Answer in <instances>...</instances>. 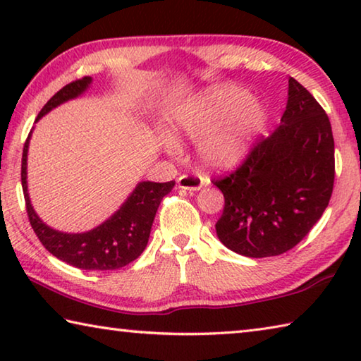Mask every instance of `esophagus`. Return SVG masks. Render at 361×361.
Wrapping results in <instances>:
<instances>
[{"label": "esophagus", "instance_id": "34e87169", "mask_svg": "<svg viewBox=\"0 0 361 361\" xmlns=\"http://www.w3.org/2000/svg\"><path fill=\"white\" fill-rule=\"evenodd\" d=\"M204 181L199 175H181L176 180V186L180 189H186V191H199L202 188Z\"/></svg>", "mask_w": 361, "mask_h": 361}]
</instances>
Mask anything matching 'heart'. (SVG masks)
Instances as JSON below:
<instances>
[{
    "instance_id": "b5f03b06",
    "label": "heart",
    "mask_w": 361,
    "mask_h": 361,
    "mask_svg": "<svg viewBox=\"0 0 361 361\" xmlns=\"http://www.w3.org/2000/svg\"><path fill=\"white\" fill-rule=\"evenodd\" d=\"M267 121V108L237 84L215 85L183 100L170 113L169 127L176 137L199 140L197 154L205 167L231 170L245 161L258 132ZM169 151L178 149L172 137Z\"/></svg>"
}]
</instances>
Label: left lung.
<instances>
[{"label": "left lung", "mask_w": 361, "mask_h": 361, "mask_svg": "<svg viewBox=\"0 0 361 361\" xmlns=\"http://www.w3.org/2000/svg\"><path fill=\"white\" fill-rule=\"evenodd\" d=\"M333 183L331 124L312 94L290 78L280 126L234 173L215 181L224 195L218 239L248 258L288 252L322 218Z\"/></svg>", "instance_id": "8db88e82"}]
</instances>
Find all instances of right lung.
Here are the masks:
<instances>
[{
	"label": "right lung",
	"instance_id": "add662e5",
	"mask_svg": "<svg viewBox=\"0 0 361 361\" xmlns=\"http://www.w3.org/2000/svg\"><path fill=\"white\" fill-rule=\"evenodd\" d=\"M90 84H92L90 76L66 84L46 103L35 122L63 103L84 95L90 89ZM33 129L30 130L25 146H23L22 188L30 224L47 252L65 261L66 264L84 269V271H114L137 259L148 245L151 226L161 200L164 195L172 191L175 181H140L127 195L124 204L97 228L85 232L57 231L42 221L30 200L27 161Z\"/></svg>",
	"mask_w": 361,
	"mask_h": 361
}]
</instances>
